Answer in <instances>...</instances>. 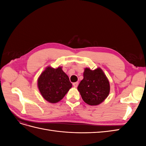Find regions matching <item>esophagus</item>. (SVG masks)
Returning <instances> with one entry per match:
<instances>
[{
	"instance_id": "34e87169",
	"label": "esophagus",
	"mask_w": 146,
	"mask_h": 146,
	"mask_svg": "<svg viewBox=\"0 0 146 146\" xmlns=\"http://www.w3.org/2000/svg\"><path fill=\"white\" fill-rule=\"evenodd\" d=\"M73 86L75 87V88H77L78 86V82H75V83H73Z\"/></svg>"
}]
</instances>
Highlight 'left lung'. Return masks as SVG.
<instances>
[{
  "mask_svg": "<svg viewBox=\"0 0 146 146\" xmlns=\"http://www.w3.org/2000/svg\"><path fill=\"white\" fill-rule=\"evenodd\" d=\"M77 89L85 102L90 105H97L107 98L110 87L108 80L100 68L94 70L85 68L83 79Z\"/></svg>",
  "mask_w": 146,
  "mask_h": 146,
  "instance_id": "8db88e82",
  "label": "left lung"
}]
</instances>
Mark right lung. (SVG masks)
Returning a JSON list of instances; mask_svg holds the SVG:
<instances>
[{"instance_id":"obj_1","label":"right lung","mask_w":146,"mask_h":146,"mask_svg":"<svg viewBox=\"0 0 146 146\" xmlns=\"http://www.w3.org/2000/svg\"><path fill=\"white\" fill-rule=\"evenodd\" d=\"M38 86L44 98L50 103H56L64 98L72 83L61 67H47L39 76Z\"/></svg>"}]
</instances>
